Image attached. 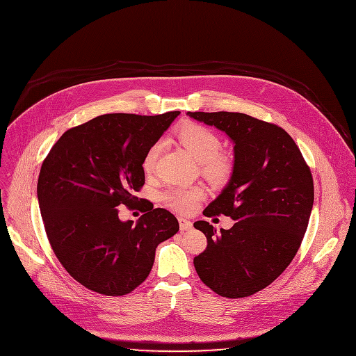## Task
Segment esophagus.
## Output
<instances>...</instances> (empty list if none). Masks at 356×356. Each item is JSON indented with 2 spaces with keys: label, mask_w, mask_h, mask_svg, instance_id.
<instances>
[{
  "label": "esophagus",
  "mask_w": 356,
  "mask_h": 356,
  "mask_svg": "<svg viewBox=\"0 0 356 356\" xmlns=\"http://www.w3.org/2000/svg\"><path fill=\"white\" fill-rule=\"evenodd\" d=\"M178 222H179V229H181V232H188V230H191V229L193 227V225H192L189 220L184 219V218H179Z\"/></svg>",
  "instance_id": "obj_1"
}]
</instances>
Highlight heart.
<instances>
[{
    "label": "heart",
    "mask_w": 356,
    "mask_h": 356,
    "mask_svg": "<svg viewBox=\"0 0 356 356\" xmlns=\"http://www.w3.org/2000/svg\"><path fill=\"white\" fill-rule=\"evenodd\" d=\"M178 140L191 152V154L200 163V171L211 184H226L233 172V164L229 157L222 154V138L211 129L188 123L178 131ZM160 153V145H153L143 159V170L152 172ZM204 193L199 186H172L163 193L165 204L182 215L193 211Z\"/></svg>",
    "instance_id": "heart-1"
}]
</instances>
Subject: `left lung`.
Returning <instances> with one entry per match:
<instances>
[{"mask_svg": "<svg viewBox=\"0 0 356 356\" xmlns=\"http://www.w3.org/2000/svg\"><path fill=\"white\" fill-rule=\"evenodd\" d=\"M188 115L234 141L232 179L203 215L236 223L218 233L204 220L195 222L207 247L193 265L215 293L248 298L270 285L300 248L314 202L313 175L295 140L277 124L238 112Z\"/></svg>", "mask_w": 356, "mask_h": 356, "instance_id": "left-lung-1", "label": "left lung"}]
</instances>
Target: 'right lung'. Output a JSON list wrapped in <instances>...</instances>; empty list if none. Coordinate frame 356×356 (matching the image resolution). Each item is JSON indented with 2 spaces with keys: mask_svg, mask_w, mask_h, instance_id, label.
Listing matches in <instances>:
<instances>
[{
  "mask_svg": "<svg viewBox=\"0 0 356 356\" xmlns=\"http://www.w3.org/2000/svg\"><path fill=\"white\" fill-rule=\"evenodd\" d=\"M179 115L108 113L71 127L43 160L38 199L46 236L64 269L105 296L133 292L149 276L160 243L179 225L134 193L145 185L143 159ZM145 215L120 222L118 205Z\"/></svg>",
  "mask_w": 356,
  "mask_h": 356,
  "instance_id": "right-lung-1",
  "label": "right lung"
}]
</instances>
